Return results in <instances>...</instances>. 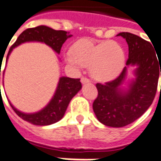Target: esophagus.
<instances>
[{"label":"esophagus","mask_w":161,"mask_h":161,"mask_svg":"<svg viewBox=\"0 0 161 161\" xmlns=\"http://www.w3.org/2000/svg\"><path fill=\"white\" fill-rule=\"evenodd\" d=\"M81 83L83 84H88V83H90V79L87 78V77H82V78H81Z\"/></svg>","instance_id":"esophagus-1"}]
</instances>
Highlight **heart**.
<instances>
[{
  "label": "heart",
  "instance_id": "obj_1",
  "mask_svg": "<svg viewBox=\"0 0 161 161\" xmlns=\"http://www.w3.org/2000/svg\"><path fill=\"white\" fill-rule=\"evenodd\" d=\"M64 58L76 70L90 66L91 76L100 82L116 78L121 73L126 61L124 51L117 42L107 40L95 43L86 39L74 43Z\"/></svg>",
  "mask_w": 161,
  "mask_h": 161
}]
</instances>
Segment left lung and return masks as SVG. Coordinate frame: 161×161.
<instances>
[{
    "mask_svg": "<svg viewBox=\"0 0 161 161\" xmlns=\"http://www.w3.org/2000/svg\"><path fill=\"white\" fill-rule=\"evenodd\" d=\"M117 36H121L128 43L127 66L115 80L104 84H97L98 96L93 103V110L98 121L113 128L130 124L147 111L155 97L159 68L161 70V62L157 58L159 56H156L153 43L130 33L123 32ZM128 66H136L134 72L136 78L125 90L121 85Z\"/></svg>",
    "mask_w": 161,
    "mask_h": 161,
    "instance_id": "left-lung-1",
    "label": "left lung"
}]
</instances>
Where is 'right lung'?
<instances>
[{
	"instance_id": "obj_1",
	"label": "right lung",
	"mask_w": 161,
	"mask_h": 161,
	"mask_svg": "<svg viewBox=\"0 0 161 161\" xmlns=\"http://www.w3.org/2000/svg\"><path fill=\"white\" fill-rule=\"evenodd\" d=\"M70 37H71V35L65 31H57L46 26H39L33 28H28L19 34L14 44L9 49L7 56V62L13 49L25 42L37 41L45 43L47 46L52 47V49L54 50L58 54H59L63 44ZM81 88L82 84L79 78L61 77L57 86L56 91L48 104L40 111L31 114L19 111L13 106L10 102L9 103L14 112L24 121L37 126H47L53 124L63 118L70 100L80 91Z\"/></svg>"
}]
</instances>
